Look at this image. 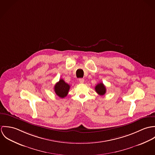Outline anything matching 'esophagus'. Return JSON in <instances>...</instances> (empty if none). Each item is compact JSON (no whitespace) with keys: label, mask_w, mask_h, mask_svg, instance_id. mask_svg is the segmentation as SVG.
<instances>
[{"label":"esophagus","mask_w":155,"mask_h":155,"mask_svg":"<svg viewBox=\"0 0 155 155\" xmlns=\"http://www.w3.org/2000/svg\"><path fill=\"white\" fill-rule=\"evenodd\" d=\"M79 82H80L81 84H83V83H84V79H83V78H80V79H79Z\"/></svg>","instance_id":"esophagus-1"}]
</instances>
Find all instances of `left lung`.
<instances>
[{"label": "left lung", "instance_id": "left-lung-1", "mask_svg": "<svg viewBox=\"0 0 155 155\" xmlns=\"http://www.w3.org/2000/svg\"><path fill=\"white\" fill-rule=\"evenodd\" d=\"M95 91L97 92V93L98 94L100 95H103L106 92V87L104 86V85L103 83L98 84L95 86Z\"/></svg>", "mask_w": 155, "mask_h": 155}]
</instances>
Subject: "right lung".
<instances>
[{"instance_id": "right-lung-1", "label": "right lung", "mask_w": 155, "mask_h": 155, "mask_svg": "<svg viewBox=\"0 0 155 155\" xmlns=\"http://www.w3.org/2000/svg\"><path fill=\"white\" fill-rule=\"evenodd\" d=\"M70 85L66 83L64 81L61 79L59 82L56 83L54 86V91L55 94L60 98H63L66 97L70 89Z\"/></svg>"}]
</instances>
